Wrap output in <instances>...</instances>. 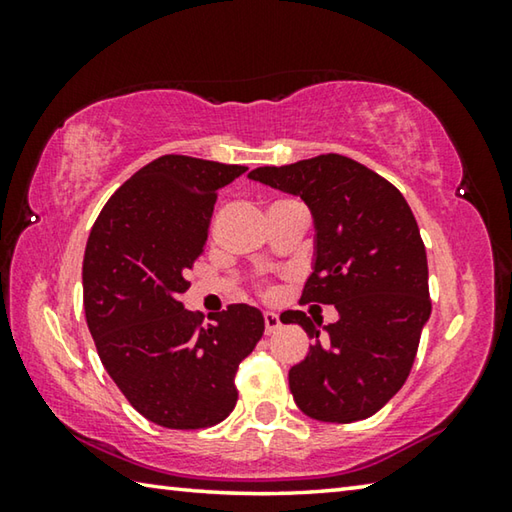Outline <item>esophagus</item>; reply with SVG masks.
I'll list each match as a JSON object with an SVG mask.
<instances>
[{"instance_id": "obj_1", "label": "esophagus", "mask_w": 512, "mask_h": 512, "mask_svg": "<svg viewBox=\"0 0 512 512\" xmlns=\"http://www.w3.org/2000/svg\"><path fill=\"white\" fill-rule=\"evenodd\" d=\"M280 327H282V323H280V318H277V314H273V311H266V314H264L266 334H275Z\"/></svg>"}]
</instances>
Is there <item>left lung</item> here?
I'll list each match as a JSON object with an SVG mask.
<instances>
[{"label": "left lung", "mask_w": 512, "mask_h": 512, "mask_svg": "<svg viewBox=\"0 0 512 512\" xmlns=\"http://www.w3.org/2000/svg\"><path fill=\"white\" fill-rule=\"evenodd\" d=\"M248 178L296 194L316 225L314 273L302 302L334 305L336 323L284 311L314 345L289 370L300 411L323 422L375 415L404 386L431 314L427 253L400 189L339 153L284 167H259Z\"/></svg>", "instance_id": "obj_1"}]
</instances>
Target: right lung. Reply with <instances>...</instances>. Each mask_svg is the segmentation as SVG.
I'll use <instances>...</instances> for the list:
<instances>
[{"label": "right lung", "instance_id": "right-lung-1", "mask_svg": "<svg viewBox=\"0 0 512 512\" xmlns=\"http://www.w3.org/2000/svg\"><path fill=\"white\" fill-rule=\"evenodd\" d=\"M248 167L162 155L103 205L83 257V307L99 359L135 411L167 429H205L237 404L239 363L262 311L230 305L203 325L178 300L203 255L219 189Z\"/></svg>", "mask_w": 512, "mask_h": 512}]
</instances>
